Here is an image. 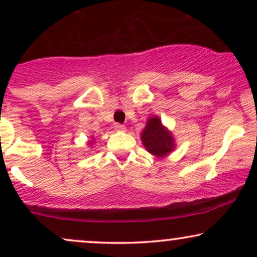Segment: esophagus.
Segmentation results:
<instances>
[{"mask_svg": "<svg viewBox=\"0 0 257 257\" xmlns=\"http://www.w3.org/2000/svg\"><path fill=\"white\" fill-rule=\"evenodd\" d=\"M114 131H116V132H125V126L123 124H119V123H117V124H114Z\"/></svg>", "mask_w": 257, "mask_h": 257, "instance_id": "1", "label": "esophagus"}]
</instances>
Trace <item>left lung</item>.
I'll return each mask as SVG.
<instances>
[{
  "instance_id": "8db88e82",
  "label": "left lung",
  "mask_w": 257,
  "mask_h": 257,
  "mask_svg": "<svg viewBox=\"0 0 257 257\" xmlns=\"http://www.w3.org/2000/svg\"><path fill=\"white\" fill-rule=\"evenodd\" d=\"M140 138L146 151L157 158L166 157L176 147L173 133L163 125L161 118L156 114L147 119Z\"/></svg>"
}]
</instances>
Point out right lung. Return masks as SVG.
<instances>
[{"instance_id": "1", "label": "right lung", "mask_w": 257, "mask_h": 257, "mask_svg": "<svg viewBox=\"0 0 257 257\" xmlns=\"http://www.w3.org/2000/svg\"><path fill=\"white\" fill-rule=\"evenodd\" d=\"M93 141H94V138H93V139H91V140H89V141H88V145H89V146H91V145H93Z\"/></svg>"}]
</instances>
